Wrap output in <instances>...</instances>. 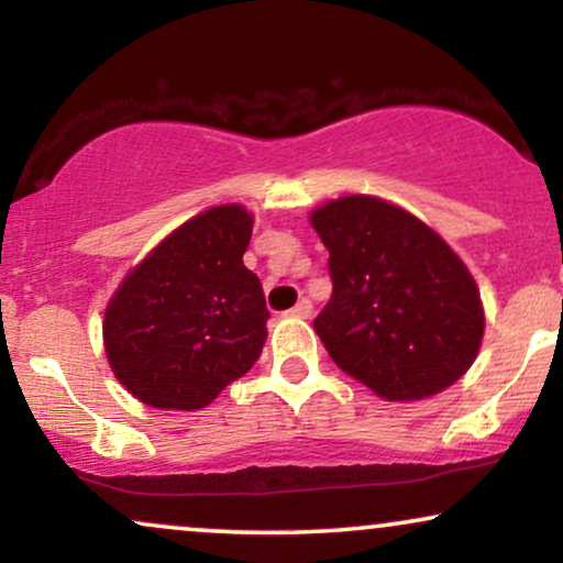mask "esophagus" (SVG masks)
I'll use <instances>...</instances> for the list:
<instances>
[{"mask_svg":"<svg viewBox=\"0 0 563 563\" xmlns=\"http://www.w3.org/2000/svg\"><path fill=\"white\" fill-rule=\"evenodd\" d=\"M288 314H290V318H299V320L312 318V301L299 299V301H296L294 309H288Z\"/></svg>","mask_w":563,"mask_h":563,"instance_id":"esophagus-1","label":"esophagus"}]
</instances>
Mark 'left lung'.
<instances>
[{
	"instance_id": "8db88e82",
	"label": "left lung",
	"mask_w": 563,
	"mask_h": 563,
	"mask_svg": "<svg viewBox=\"0 0 563 563\" xmlns=\"http://www.w3.org/2000/svg\"><path fill=\"white\" fill-rule=\"evenodd\" d=\"M309 222L331 254L333 280L314 333L346 376L389 402H416L474 365L482 296L439 232L376 196L328 200Z\"/></svg>"
}]
</instances>
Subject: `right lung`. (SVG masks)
<instances>
[{"label":"right lung","mask_w":563,"mask_h":563,"mask_svg":"<svg viewBox=\"0 0 563 563\" xmlns=\"http://www.w3.org/2000/svg\"><path fill=\"white\" fill-rule=\"evenodd\" d=\"M254 214L211 206L161 241L115 288L102 344L147 407L200 410L254 367L267 341L260 277L243 264Z\"/></svg>","instance_id":"1"}]
</instances>
